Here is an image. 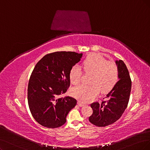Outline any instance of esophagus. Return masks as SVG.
I'll use <instances>...</instances> for the list:
<instances>
[{"instance_id": "esophagus-1", "label": "esophagus", "mask_w": 150, "mask_h": 150, "mask_svg": "<svg viewBox=\"0 0 150 150\" xmlns=\"http://www.w3.org/2000/svg\"><path fill=\"white\" fill-rule=\"evenodd\" d=\"M78 104H79V106L80 107H83V106H85V104H84L83 103H81L80 101H79V102H78Z\"/></svg>"}]
</instances>
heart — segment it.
<instances>
[{
	"label": "heart",
	"instance_id": "heart-1",
	"mask_svg": "<svg viewBox=\"0 0 150 150\" xmlns=\"http://www.w3.org/2000/svg\"><path fill=\"white\" fill-rule=\"evenodd\" d=\"M86 73H92L90 80L91 85H80L74 88L71 94L75 98L83 103L92 101L101 91L106 93L111 90L119 79V70L117 65L109 62L101 55L91 54L88 55L82 63ZM82 74L79 65H75L71 68L69 78L71 83L78 84Z\"/></svg>",
	"mask_w": 150,
	"mask_h": 150
}]
</instances>
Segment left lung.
I'll return each instance as SVG.
<instances>
[{"label": "left lung", "mask_w": 150, "mask_h": 150, "mask_svg": "<svg viewBox=\"0 0 150 150\" xmlns=\"http://www.w3.org/2000/svg\"><path fill=\"white\" fill-rule=\"evenodd\" d=\"M119 70V81L106 95L107 101L91 104L93 114L89 117L91 124L106 127L114 123L123 114L129 103L132 81L127 66L122 60H115Z\"/></svg>", "instance_id": "obj_1"}]
</instances>
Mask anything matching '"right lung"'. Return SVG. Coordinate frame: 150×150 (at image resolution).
<instances>
[{"instance_id": "right-lung-1", "label": "right lung", "mask_w": 150, "mask_h": 150, "mask_svg": "<svg viewBox=\"0 0 150 150\" xmlns=\"http://www.w3.org/2000/svg\"><path fill=\"white\" fill-rule=\"evenodd\" d=\"M82 55L75 52H55L44 55L36 64L28 86V102L38 124L54 129L66 122L67 115L76 106V100L60 95L69 87L70 70Z\"/></svg>"}]
</instances>
